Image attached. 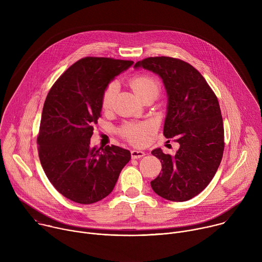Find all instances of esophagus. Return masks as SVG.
<instances>
[{"label": "esophagus", "instance_id": "obj_1", "mask_svg": "<svg viewBox=\"0 0 262 262\" xmlns=\"http://www.w3.org/2000/svg\"><path fill=\"white\" fill-rule=\"evenodd\" d=\"M145 156V152L142 150H138V149H134L132 150V158L133 159H140Z\"/></svg>", "mask_w": 262, "mask_h": 262}]
</instances>
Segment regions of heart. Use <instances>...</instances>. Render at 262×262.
I'll return each mask as SVG.
<instances>
[{
	"instance_id": "heart-1",
	"label": "heart",
	"mask_w": 262,
	"mask_h": 262,
	"mask_svg": "<svg viewBox=\"0 0 262 262\" xmlns=\"http://www.w3.org/2000/svg\"><path fill=\"white\" fill-rule=\"evenodd\" d=\"M130 86L138 97H141L147 93L158 94L160 90V86L158 81L147 74L135 77L130 81ZM117 83L113 82L107 85L105 88L102 98H101V106L103 110H108L112 107L115 100V96L117 93ZM151 125L146 122L140 123H128L123 126L122 135L135 144H143L146 141L147 134L150 132Z\"/></svg>"
}]
</instances>
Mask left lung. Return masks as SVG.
Instances as JSON below:
<instances>
[{"label":"left lung","mask_w":262,"mask_h":262,"mask_svg":"<svg viewBox=\"0 0 262 262\" xmlns=\"http://www.w3.org/2000/svg\"><path fill=\"white\" fill-rule=\"evenodd\" d=\"M134 68L162 79L168 97L164 136L177 137L179 143L175 156L165 155L161 148L151 151L162 163L151 188L170 201L190 200L209 184L222 161L224 128L217 98L202 74L182 60L150 57Z\"/></svg>","instance_id":"obj_1"}]
</instances>
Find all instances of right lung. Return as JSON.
<instances>
[{"label": "right lung", "instance_id": "add662e5", "mask_svg": "<svg viewBox=\"0 0 262 262\" xmlns=\"http://www.w3.org/2000/svg\"><path fill=\"white\" fill-rule=\"evenodd\" d=\"M133 61L86 57L72 64L51 88L37 138L41 166L67 199L91 204L113 191L130 151L119 146L91 147L101 98L115 77Z\"/></svg>", "mask_w": 262, "mask_h": 262}]
</instances>
